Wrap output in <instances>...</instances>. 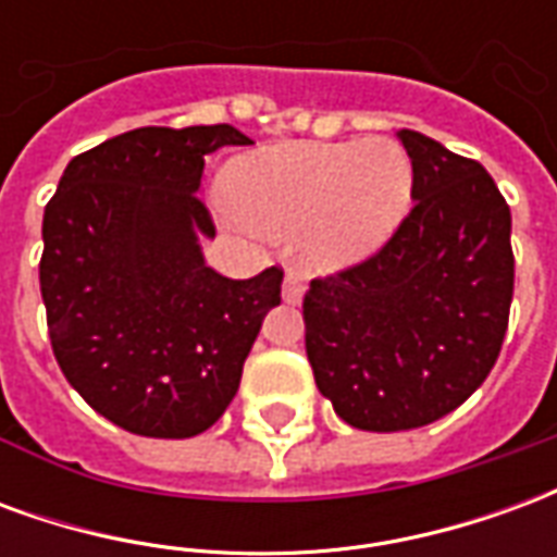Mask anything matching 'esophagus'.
<instances>
[{
  "label": "esophagus",
  "instance_id": "1",
  "mask_svg": "<svg viewBox=\"0 0 557 557\" xmlns=\"http://www.w3.org/2000/svg\"><path fill=\"white\" fill-rule=\"evenodd\" d=\"M301 298H304V283H301V277H298V274H286V277H283V301L286 304H301Z\"/></svg>",
  "mask_w": 557,
  "mask_h": 557
}]
</instances>
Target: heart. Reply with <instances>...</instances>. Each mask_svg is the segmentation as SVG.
I'll return each mask as SVG.
<instances>
[{
	"mask_svg": "<svg viewBox=\"0 0 557 557\" xmlns=\"http://www.w3.org/2000/svg\"><path fill=\"white\" fill-rule=\"evenodd\" d=\"M230 211L268 235L298 232L313 271L358 265L385 247L411 208L414 166L397 139L292 143L232 163Z\"/></svg>",
	"mask_w": 557,
	"mask_h": 557,
	"instance_id": "1",
	"label": "heart"
}]
</instances>
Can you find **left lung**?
Wrapping results in <instances>:
<instances>
[{
	"label": "left lung",
	"mask_w": 557,
	"mask_h": 557,
	"mask_svg": "<svg viewBox=\"0 0 557 557\" xmlns=\"http://www.w3.org/2000/svg\"><path fill=\"white\" fill-rule=\"evenodd\" d=\"M414 208L370 259L310 283L315 387L355 430H418L459 409L498 361L510 301V208L478 160L399 131Z\"/></svg>",
	"instance_id": "obj_1"
}]
</instances>
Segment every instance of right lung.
<instances>
[{"instance_id": "obj_1", "label": "right lung", "mask_w": 557, "mask_h": 557, "mask_svg": "<svg viewBox=\"0 0 557 557\" xmlns=\"http://www.w3.org/2000/svg\"><path fill=\"white\" fill-rule=\"evenodd\" d=\"M250 146L232 125L137 127L71 160L44 208L41 298L62 373L91 409L148 438L206 432L238 391L283 271L230 280L214 238L206 154Z\"/></svg>"}]
</instances>
